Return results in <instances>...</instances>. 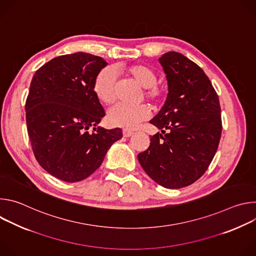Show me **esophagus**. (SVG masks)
I'll use <instances>...</instances> for the list:
<instances>
[{
  "label": "esophagus",
  "mask_w": 256,
  "mask_h": 256,
  "mask_svg": "<svg viewBox=\"0 0 256 256\" xmlns=\"http://www.w3.org/2000/svg\"><path fill=\"white\" fill-rule=\"evenodd\" d=\"M132 134H134V132L132 130H122V134H124V136H126V138H128V136H132Z\"/></svg>",
  "instance_id": "34e87169"
}]
</instances>
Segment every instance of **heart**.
I'll use <instances>...</instances> for the list:
<instances>
[{
    "label": "heart",
    "instance_id": "b5f03b06",
    "mask_svg": "<svg viewBox=\"0 0 256 256\" xmlns=\"http://www.w3.org/2000/svg\"><path fill=\"white\" fill-rule=\"evenodd\" d=\"M122 70L132 78L138 86L144 88V97L158 102L164 94L163 89L156 84L157 76L154 70L144 64H134L122 66ZM116 74L112 68H104L96 75L93 83V92L97 99L103 104L109 105L116 100ZM150 109L147 105L128 107L124 104H118L108 112V122L112 126L132 130L140 122L149 118Z\"/></svg>",
    "mask_w": 256,
    "mask_h": 256
}]
</instances>
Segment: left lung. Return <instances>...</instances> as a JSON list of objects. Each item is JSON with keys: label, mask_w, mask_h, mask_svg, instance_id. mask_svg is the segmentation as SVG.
Masks as SVG:
<instances>
[{"label": "left lung", "mask_w": 256, "mask_h": 256, "mask_svg": "<svg viewBox=\"0 0 256 256\" xmlns=\"http://www.w3.org/2000/svg\"><path fill=\"white\" fill-rule=\"evenodd\" d=\"M168 94L150 120L161 130L138 155L144 172L165 188L177 190L196 181L210 164L222 132L218 97L204 72L176 52L159 58Z\"/></svg>", "instance_id": "8db88e82"}]
</instances>
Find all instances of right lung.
<instances>
[{"label":"right lung","instance_id":"1","mask_svg":"<svg viewBox=\"0 0 256 256\" xmlns=\"http://www.w3.org/2000/svg\"><path fill=\"white\" fill-rule=\"evenodd\" d=\"M107 66L86 52L52 58L34 74L25 112L34 156L52 176L77 182L102 164L120 128L97 126L105 112L93 92L94 79ZM94 126L95 133L88 130Z\"/></svg>","mask_w":256,"mask_h":256}]
</instances>
